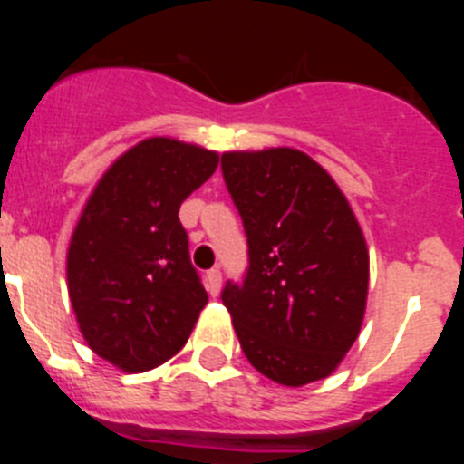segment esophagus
<instances>
[{"label": "esophagus", "mask_w": 464, "mask_h": 464, "mask_svg": "<svg viewBox=\"0 0 464 464\" xmlns=\"http://www.w3.org/2000/svg\"><path fill=\"white\" fill-rule=\"evenodd\" d=\"M204 283H207L208 293L218 295L220 293V283H223V274H220V269H208L207 276H204Z\"/></svg>", "instance_id": "esophagus-1"}]
</instances>
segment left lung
Listing matches in <instances>:
<instances>
[{
  "label": "left lung",
  "instance_id": "8db88e82",
  "mask_svg": "<svg viewBox=\"0 0 464 464\" xmlns=\"http://www.w3.org/2000/svg\"><path fill=\"white\" fill-rule=\"evenodd\" d=\"M225 183L248 237V272L223 304L260 374L299 388L327 379L362 327L370 251L346 195L297 149L229 150Z\"/></svg>",
  "mask_w": 464,
  "mask_h": 464
}]
</instances>
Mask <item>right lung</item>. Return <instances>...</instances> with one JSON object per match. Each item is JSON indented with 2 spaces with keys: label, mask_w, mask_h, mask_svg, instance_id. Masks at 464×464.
Segmentation results:
<instances>
[{
  "label": "right lung",
  "mask_w": 464,
  "mask_h": 464,
  "mask_svg": "<svg viewBox=\"0 0 464 464\" xmlns=\"http://www.w3.org/2000/svg\"><path fill=\"white\" fill-rule=\"evenodd\" d=\"M216 167V150L143 139L104 171L73 227L67 288L79 330L127 374L179 353L208 302L179 208Z\"/></svg>",
  "instance_id": "1"
}]
</instances>
